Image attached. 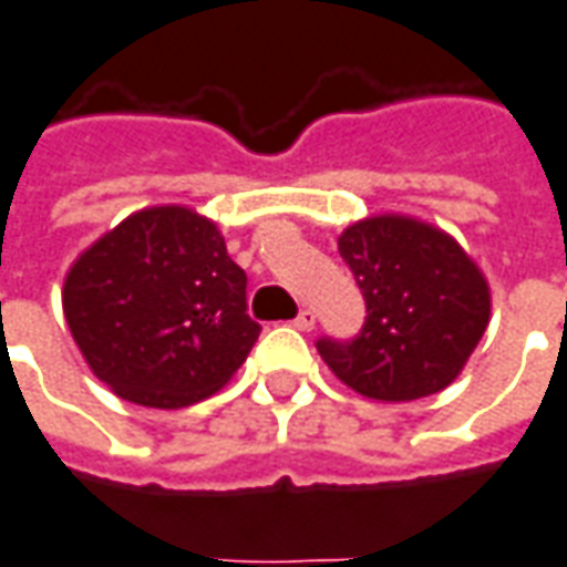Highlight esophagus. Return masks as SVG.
I'll return each instance as SVG.
<instances>
[{"label":"esophagus","instance_id":"obj_1","mask_svg":"<svg viewBox=\"0 0 567 567\" xmlns=\"http://www.w3.org/2000/svg\"><path fill=\"white\" fill-rule=\"evenodd\" d=\"M315 321H318V318H315V311H311V308H302V311L296 315L292 327H296V330H302V333H308V330H315Z\"/></svg>","mask_w":567,"mask_h":567}]
</instances>
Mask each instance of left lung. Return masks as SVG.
<instances>
[{"label": "left lung", "mask_w": 567, "mask_h": 567, "mask_svg": "<svg viewBox=\"0 0 567 567\" xmlns=\"http://www.w3.org/2000/svg\"><path fill=\"white\" fill-rule=\"evenodd\" d=\"M364 292V330L321 339L323 364L351 392L382 404L435 395L463 373L491 321V284L456 237L404 213L358 218L339 234Z\"/></svg>", "instance_id": "left-lung-1"}]
</instances>
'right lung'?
Masks as SVG:
<instances>
[{"mask_svg": "<svg viewBox=\"0 0 567 567\" xmlns=\"http://www.w3.org/2000/svg\"><path fill=\"white\" fill-rule=\"evenodd\" d=\"M61 306L89 370L142 408L216 395L259 339L244 268L216 221L182 203L144 206L85 246Z\"/></svg>", "mask_w": 567, "mask_h": 567, "instance_id": "1", "label": "right lung"}]
</instances>
